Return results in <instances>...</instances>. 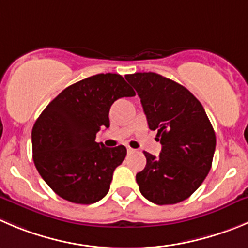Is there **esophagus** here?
I'll return each mask as SVG.
<instances>
[{"label": "esophagus", "instance_id": "34e87169", "mask_svg": "<svg viewBox=\"0 0 248 248\" xmlns=\"http://www.w3.org/2000/svg\"><path fill=\"white\" fill-rule=\"evenodd\" d=\"M126 150H128V153L135 152V150H134V148H131V147H128V148H126Z\"/></svg>", "mask_w": 248, "mask_h": 248}]
</instances>
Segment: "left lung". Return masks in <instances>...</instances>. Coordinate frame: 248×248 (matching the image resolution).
I'll list each match as a JSON object with an SVG mask.
<instances>
[{"label":"left lung","mask_w":248,"mask_h":248,"mask_svg":"<svg viewBox=\"0 0 248 248\" xmlns=\"http://www.w3.org/2000/svg\"><path fill=\"white\" fill-rule=\"evenodd\" d=\"M141 98L148 128L157 130L158 157L143 152L146 167L136 174L140 192L155 204L188 199L209 173L216 134L201 105L183 85L157 73L126 75Z\"/></svg>","instance_id":"left-lung-1"}]
</instances>
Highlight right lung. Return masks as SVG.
Returning a JSON list of instances; mask_svg holds the SVG:
<instances>
[{"instance_id":"1","label":"right lung","mask_w":248,"mask_h":248,"mask_svg":"<svg viewBox=\"0 0 248 248\" xmlns=\"http://www.w3.org/2000/svg\"><path fill=\"white\" fill-rule=\"evenodd\" d=\"M130 96L135 91L122 75H93L64 89L40 114L31 131L32 159L58 196L91 204L107 195L126 148L105 147L95 141L96 134L109 128L113 102Z\"/></svg>"}]
</instances>
